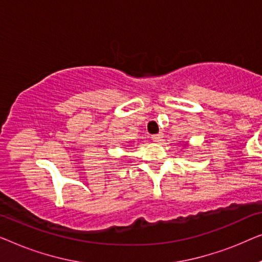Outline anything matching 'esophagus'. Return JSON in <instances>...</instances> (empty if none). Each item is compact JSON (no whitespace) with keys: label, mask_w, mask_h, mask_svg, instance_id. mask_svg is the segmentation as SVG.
I'll return each mask as SVG.
<instances>
[{"label":"esophagus","mask_w":262,"mask_h":262,"mask_svg":"<svg viewBox=\"0 0 262 262\" xmlns=\"http://www.w3.org/2000/svg\"><path fill=\"white\" fill-rule=\"evenodd\" d=\"M163 133H159V134H156V135H152V140L154 142H160L161 140H163Z\"/></svg>","instance_id":"34e87169"}]
</instances>
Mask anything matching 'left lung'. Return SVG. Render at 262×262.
<instances>
[{"label":"left lung","instance_id":"1","mask_svg":"<svg viewBox=\"0 0 262 262\" xmlns=\"http://www.w3.org/2000/svg\"><path fill=\"white\" fill-rule=\"evenodd\" d=\"M186 145H187V142H186Z\"/></svg>","mask_w":262,"mask_h":262}]
</instances>
